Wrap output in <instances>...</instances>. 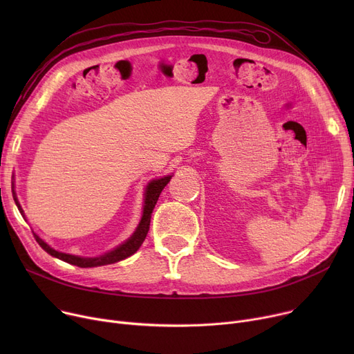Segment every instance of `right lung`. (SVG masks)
<instances>
[{"mask_svg":"<svg viewBox=\"0 0 354 354\" xmlns=\"http://www.w3.org/2000/svg\"><path fill=\"white\" fill-rule=\"evenodd\" d=\"M172 176H165V178H160V179H155L152 180L151 183L147 185L146 187V192H145V207H143V215H142V219H140V224L138 227V230L135 231V234L130 236L124 244H122L120 247H118L116 250L110 251L104 255H100V257H95V258H83V257H76V255H70V254H64V252H60V251H55L53 250L51 247H48L44 241L34 234V238L37 243H39V245L46 251L48 252L50 255L59 258V259H63V261L68 263V264H73V266H77V267H82V268H87V267H99V266H107V264H113V263H118V261H122V259L130 257L132 254H135L140 245L143 244V241L147 235V231H149V225H151V216H152V212H153V208L156 205L158 202V198L162 192V189L166 187L167 183H169ZM14 201L17 203L18 209H20L21 215L24 216L23 214V209L20 207V203H18V199L14 194Z\"/></svg>","mask_w":354,"mask_h":354,"instance_id":"add662e5","label":"right lung"}]
</instances>
